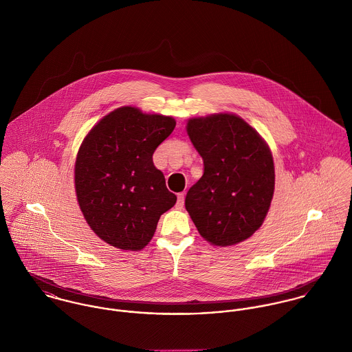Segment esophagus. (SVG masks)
Instances as JSON below:
<instances>
[{
    "label": "esophagus",
    "instance_id": "esophagus-1",
    "mask_svg": "<svg viewBox=\"0 0 352 352\" xmlns=\"http://www.w3.org/2000/svg\"><path fill=\"white\" fill-rule=\"evenodd\" d=\"M176 206H177V208H182V207L184 206V194H183V192L177 195V201H176Z\"/></svg>",
    "mask_w": 352,
    "mask_h": 352
}]
</instances>
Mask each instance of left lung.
Listing matches in <instances>:
<instances>
[{
	"mask_svg": "<svg viewBox=\"0 0 352 352\" xmlns=\"http://www.w3.org/2000/svg\"><path fill=\"white\" fill-rule=\"evenodd\" d=\"M187 133L204 165L186 197L198 232L217 247L250 239L264 222L275 188L268 145L234 113L192 118Z\"/></svg>",
	"mask_w": 352,
	"mask_h": 352,
	"instance_id": "obj_1",
	"label": "left lung"
}]
</instances>
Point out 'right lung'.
Segmentation results:
<instances>
[{"instance_id":"obj_1","label":"right lung","mask_w":352,"mask_h":352,"mask_svg":"<svg viewBox=\"0 0 352 352\" xmlns=\"http://www.w3.org/2000/svg\"><path fill=\"white\" fill-rule=\"evenodd\" d=\"M172 116L120 107L105 115L77 153L74 184L91 229L107 244L141 251L176 203L153 153L173 131Z\"/></svg>"}]
</instances>
